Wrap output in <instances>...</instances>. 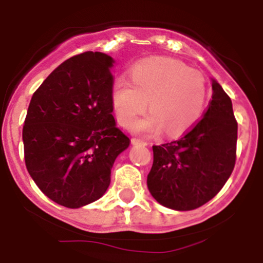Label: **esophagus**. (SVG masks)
<instances>
[{
    "instance_id": "34e87169",
    "label": "esophagus",
    "mask_w": 263,
    "mask_h": 263,
    "mask_svg": "<svg viewBox=\"0 0 263 263\" xmlns=\"http://www.w3.org/2000/svg\"><path fill=\"white\" fill-rule=\"evenodd\" d=\"M131 143L132 145H144V146L149 145L146 141H143V140H140V139H131Z\"/></svg>"
}]
</instances>
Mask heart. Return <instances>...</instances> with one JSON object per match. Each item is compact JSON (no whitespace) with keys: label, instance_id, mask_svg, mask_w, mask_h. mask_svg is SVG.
<instances>
[{"label":"heart","instance_id":"heart-1","mask_svg":"<svg viewBox=\"0 0 263 263\" xmlns=\"http://www.w3.org/2000/svg\"><path fill=\"white\" fill-rule=\"evenodd\" d=\"M132 82L119 78L111 89L115 117L122 126L148 106L151 112L135 120V134L157 136L166 131L179 136L195 126L205 110L208 87L201 72L179 61L152 57L139 61L129 70Z\"/></svg>","mask_w":263,"mask_h":263}]
</instances>
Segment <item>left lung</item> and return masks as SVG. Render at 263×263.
<instances>
[{
    "instance_id": "left-lung-1",
    "label": "left lung",
    "mask_w": 263,
    "mask_h": 263,
    "mask_svg": "<svg viewBox=\"0 0 263 263\" xmlns=\"http://www.w3.org/2000/svg\"><path fill=\"white\" fill-rule=\"evenodd\" d=\"M202 119L176 141L153 146L146 184L154 200L178 212L197 209L226 184L236 161L237 123L231 98L212 79Z\"/></svg>"
}]
</instances>
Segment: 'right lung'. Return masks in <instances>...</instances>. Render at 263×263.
Instances as JSON below:
<instances>
[{"instance_id": "obj_1", "label": "right lung", "mask_w": 263, "mask_h": 263, "mask_svg": "<svg viewBox=\"0 0 263 263\" xmlns=\"http://www.w3.org/2000/svg\"><path fill=\"white\" fill-rule=\"evenodd\" d=\"M114 60L87 51L61 63L33 93L23 127L29 175L54 202L78 209L101 198L129 139L112 117Z\"/></svg>"}]
</instances>
